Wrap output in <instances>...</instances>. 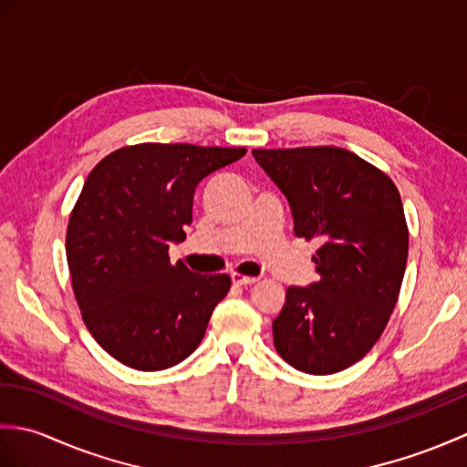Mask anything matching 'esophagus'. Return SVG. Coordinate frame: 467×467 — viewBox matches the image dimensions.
I'll return each instance as SVG.
<instances>
[{
    "mask_svg": "<svg viewBox=\"0 0 467 467\" xmlns=\"http://www.w3.org/2000/svg\"><path fill=\"white\" fill-rule=\"evenodd\" d=\"M231 279H233V283H234V285L246 286V285H253V283L259 281V276H244V275H241V273H233V275H231Z\"/></svg>",
    "mask_w": 467,
    "mask_h": 467,
    "instance_id": "34e87169",
    "label": "esophagus"
}]
</instances>
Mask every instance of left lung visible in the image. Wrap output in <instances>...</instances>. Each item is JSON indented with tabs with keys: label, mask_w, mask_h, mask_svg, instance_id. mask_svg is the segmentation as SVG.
I'll return each instance as SVG.
<instances>
[{
	"label": "left lung",
	"mask_w": 467,
	"mask_h": 467,
	"mask_svg": "<svg viewBox=\"0 0 467 467\" xmlns=\"http://www.w3.org/2000/svg\"><path fill=\"white\" fill-rule=\"evenodd\" d=\"M285 194L293 231L321 239L319 279L289 286L273 321L275 349L311 375L343 371L379 339L408 265V224L398 188L375 166L335 146L253 150Z\"/></svg>",
	"instance_id": "left-lung-1"
}]
</instances>
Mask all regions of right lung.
<instances>
[{
    "instance_id": "add662e5",
    "label": "right lung",
    "mask_w": 467,
    "mask_h": 467,
    "mask_svg": "<svg viewBox=\"0 0 467 467\" xmlns=\"http://www.w3.org/2000/svg\"><path fill=\"white\" fill-rule=\"evenodd\" d=\"M246 148L136 144L108 154L69 216L66 256L86 327L114 359L140 371L184 361L231 279L171 263L186 239L196 186Z\"/></svg>"
}]
</instances>
